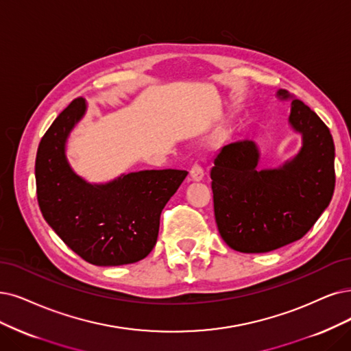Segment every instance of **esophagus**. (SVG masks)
Instances as JSON below:
<instances>
[{
    "mask_svg": "<svg viewBox=\"0 0 351 351\" xmlns=\"http://www.w3.org/2000/svg\"><path fill=\"white\" fill-rule=\"evenodd\" d=\"M204 175H205V172H204V167L201 165L195 163V165L191 167V178H192V180H202Z\"/></svg>",
    "mask_w": 351,
    "mask_h": 351,
    "instance_id": "34e87169",
    "label": "esophagus"
}]
</instances>
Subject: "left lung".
Masks as SVG:
<instances>
[{"mask_svg":"<svg viewBox=\"0 0 351 351\" xmlns=\"http://www.w3.org/2000/svg\"><path fill=\"white\" fill-rule=\"evenodd\" d=\"M276 97L291 99L282 89ZM288 121L302 146L282 166L258 167L261 152L252 140L224 146L214 159L215 223L237 252L266 253L302 239L332 198L335 149L328 127L296 98Z\"/></svg>","mask_w":351,"mask_h":351,"instance_id":"1","label":"left lung"}]
</instances>
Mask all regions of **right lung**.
Wrapping results in <instances>:
<instances>
[{
  "label": "right lung",
  "mask_w": 351,
  "mask_h": 351,
  "mask_svg": "<svg viewBox=\"0 0 351 351\" xmlns=\"http://www.w3.org/2000/svg\"><path fill=\"white\" fill-rule=\"evenodd\" d=\"M86 112L73 99L51 123L36 156L40 211L63 243L88 263L121 266L145 258L158 241L160 213L188 172L140 171L89 184L66 159V140Z\"/></svg>",
  "instance_id": "obj_1"
}]
</instances>
